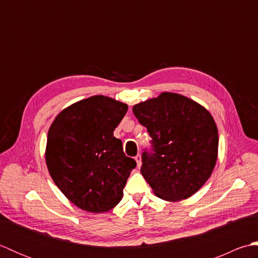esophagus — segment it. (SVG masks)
Segmentation results:
<instances>
[{"instance_id":"34e87169","label":"esophagus","mask_w":258,"mask_h":258,"mask_svg":"<svg viewBox=\"0 0 258 258\" xmlns=\"http://www.w3.org/2000/svg\"><path fill=\"white\" fill-rule=\"evenodd\" d=\"M135 161H136V163H138V167H140L142 165V157L140 154L135 156Z\"/></svg>"}]
</instances>
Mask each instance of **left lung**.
Listing matches in <instances>:
<instances>
[{
    "label": "left lung",
    "instance_id": "8db88e82",
    "mask_svg": "<svg viewBox=\"0 0 258 258\" xmlns=\"http://www.w3.org/2000/svg\"><path fill=\"white\" fill-rule=\"evenodd\" d=\"M152 138L142 155L141 173L157 197L178 202L195 194L210 178L217 161L218 132L211 113L176 93L133 106Z\"/></svg>",
    "mask_w": 258,
    "mask_h": 258
}]
</instances>
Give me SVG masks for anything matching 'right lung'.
<instances>
[{
	"label": "right lung",
	"instance_id": "1",
	"mask_svg": "<svg viewBox=\"0 0 258 258\" xmlns=\"http://www.w3.org/2000/svg\"><path fill=\"white\" fill-rule=\"evenodd\" d=\"M128 106L95 95L64 108L47 134L45 160L59 190L81 210L104 213L116 206L136 162L113 135Z\"/></svg>",
	"mask_w": 258,
	"mask_h": 258
}]
</instances>
